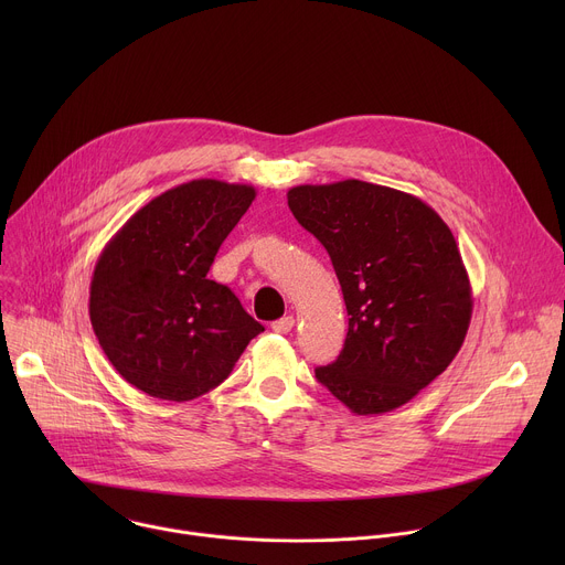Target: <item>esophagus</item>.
<instances>
[{
    "label": "esophagus",
    "mask_w": 565,
    "mask_h": 565,
    "mask_svg": "<svg viewBox=\"0 0 565 565\" xmlns=\"http://www.w3.org/2000/svg\"><path fill=\"white\" fill-rule=\"evenodd\" d=\"M292 327H295V317H281V319H277V321H273V331L275 333H281V335H286V333H290L292 331Z\"/></svg>",
    "instance_id": "esophagus-1"
}]
</instances>
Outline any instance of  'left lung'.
I'll return each instance as SVG.
<instances>
[{
    "instance_id": "1",
    "label": "left lung",
    "mask_w": 565,
    "mask_h": 565,
    "mask_svg": "<svg viewBox=\"0 0 565 565\" xmlns=\"http://www.w3.org/2000/svg\"><path fill=\"white\" fill-rule=\"evenodd\" d=\"M288 207L327 248L349 312L340 358L315 377L358 416L407 405L469 329L471 286L451 230L418 196L355 179L297 185Z\"/></svg>"
}]
</instances>
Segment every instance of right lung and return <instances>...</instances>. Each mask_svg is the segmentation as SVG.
Here are the masks:
<instances>
[{
	"label": "right lung",
	"instance_id": "obj_1",
	"mask_svg": "<svg viewBox=\"0 0 565 565\" xmlns=\"http://www.w3.org/2000/svg\"><path fill=\"white\" fill-rule=\"evenodd\" d=\"M257 196L253 185L196 179L142 205L98 257L94 333L114 369L158 399L218 386L264 327L207 270Z\"/></svg>",
	"mask_w": 565,
	"mask_h": 565
}]
</instances>
